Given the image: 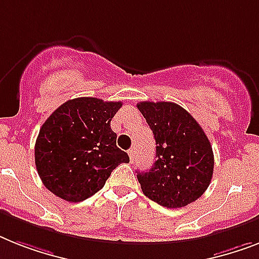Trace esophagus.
<instances>
[{"mask_svg": "<svg viewBox=\"0 0 259 259\" xmlns=\"http://www.w3.org/2000/svg\"><path fill=\"white\" fill-rule=\"evenodd\" d=\"M128 155H130V159H131V161H134V160H135V149L134 148L128 149Z\"/></svg>", "mask_w": 259, "mask_h": 259, "instance_id": "34e87169", "label": "esophagus"}]
</instances>
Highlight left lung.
I'll return each instance as SVG.
<instances>
[{"label": "left lung", "mask_w": 259, "mask_h": 259, "mask_svg": "<svg viewBox=\"0 0 259 259\" xmlns=\"http://www.w3.org/2000/svg\"><path fill=\"white\" fill-rule=\"evenodd\" d=\"M139 111L152 130L156 161L138 172L143 193L165 208H183L208 189L214 156L204 130L187 110L172 102H140Z\"/></svg>", "instance_id": "1"}]
</instances>
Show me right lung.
<instances>
[{
    "instance_id": "1",
    "label": "right lung",
    "mask_w": 259,
    "mask_h": 259,
    "mask_svg": "<svg viewBox=\"0 0 259 259\" xmlns=\"http://www.w3.org/2000/svg\"><path fill=\"white\" fill-rule=\"evenodd\" d=\"M121 104L76 98L48 117L38 134L34 157L40 180L51 193L80 202L100 191L117 165L130 163L111 130Z\"/></svg>"
}]
</instances>
